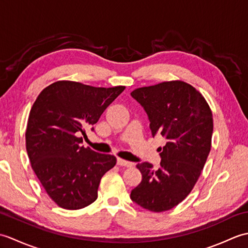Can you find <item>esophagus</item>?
I'll list each match as a JSON object with an SVG mask.
<instances>
[{"instance_id": "obj_1", "label": "esophagus", "mask_w": 248, "mask_h": 248, "mask_svg": "<svg viewBox=\"0 0 248 248\" xmlns=\"http://www.w3.org/2000/svg\"><path fill=\"white\" fill-rule=\"evenodd\" d=\"M117 164L119 166H125V167H132L133 166V163L132 162L123 160V159H120V157H118V159H117Z\"/></svg>"}]
</instances>
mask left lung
<instances>
[{
  "mask_svg": "<svg viewBox=\"0 0 248 248\" xmlns=\"http://www.w3.org/2000/svg\"><path fill=\"white\" fill-rule=\"evenodd\" d=\"M131 96L148 115L152 136H164L166 144L159 149L157 170L139 161L141 182L130 197L149 211H167L186 199L202 173L211 150L212 112L202 94L182 81L136 88Z\"/></svg>",
  "mask_w": 248,
  "mask_h": 248,
  "instance_id": "8db88e82",
  "label": "left lung"
}]
</instances>
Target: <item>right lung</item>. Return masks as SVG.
I'll return each instance as SVG.
<instances>
[{"label":"right lung","mask_w":248,"mask_h":248,"mask_svg":"<svg viewBox=\"0 0 248 248\" xmlns=\"http://www.w3.org/2000/svg\"><path fill=\"white\" fill-rule=\"evenodd\" d=\"M124 88L57 81L37 97L26 127V151L41 186L59 207L78 210L97 199L100 180L116 157L81 146L80 134L85 135Z\"/></svg>","instance_id":"obj_1"}]
</instances>
